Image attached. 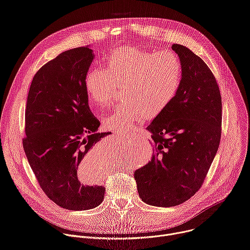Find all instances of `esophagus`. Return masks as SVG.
<instances>
[{
    "label": "esophagus",
    "instance_id": "34e87169",
    "mask_svg": "<svg viewBox=\"0 0 250 250\" xmlns=\"http://www.w3.org/2000/svg\"><path fill=\"white\" fill-rule=\"evenodd\" d=\"M116 134H119V135H120V134H123V133H120V132H116Z\"/></svg>",
    "mask_w": 250,
    "mask_h": 250
}]
</instances>
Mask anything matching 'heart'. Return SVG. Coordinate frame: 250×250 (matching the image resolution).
<instances>
[{"mask_svg": "<svg viewBox=\"0 0 250 250\" xmlns=\"http://www.w3.org/2000/svg\"><path fill=\"white\" fill-rule=\"evenodd\" d=\"M103 68H91L85 75L84 88L90 103L108 104L117 86L123 85L122 97L103 125L119 132L132 129L146 116L153 118L174 100L182 80L178 56L169 50L151 51L135 46L115 49L103 60Z\"/></svg>", "mask_w": 250, "mask_h": 250, "instance_id": "b5f03b06", "label": "heart"}]
</instances>
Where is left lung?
Here are the masks:
<instances>
[{
	"instance_id": "1",
	"label": "left lung",
	"mask_w": 250,
	"mask_h": 250,
	"mask_svg": "<svg viewBox=\"0 0 250 250\" xmlns=\"http://www.w3.org/2000/svg\"><path fill=\"white\" fill-rule=\"evenodd\" d=\"M182 67L179 90L146 127L151 161L134 171L141 200L150 206L180 205L201 188L222 134V98L208 65L181 44H173Z\"/></svg>"
}]
</instances>
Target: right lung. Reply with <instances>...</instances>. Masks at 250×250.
Masks as SVG:
<instances>
[{
	"label": "right lung",
	"mask_w": 250,
	"mask_h": 250,
	"mask_svg": "<svg viewBox=\"0 0 250 250\" xmlns=\"http://www.w3.org/2000/svg\"><path fill=\"white\" fill-rule=\"evenodd\" d=\"M89 46L66 50L34 75L26 102L23 149L46 196L61 208L85 210L104 200V187L84 185L93 146L110 132H98L84 78L94 60Z\"/></svg>",
	"instance_id": "add662e5"
}]
</instances>
